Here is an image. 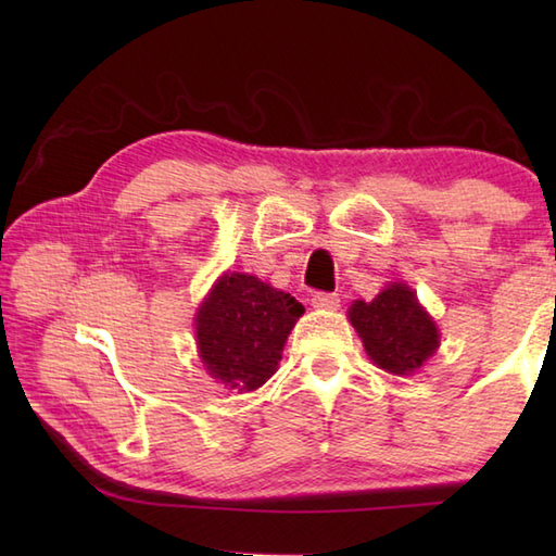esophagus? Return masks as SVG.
<instances>
[{
  "mask_svg": "<svg viewBox=\"0 0 556 556\" xmlns=\"http://www.w3.org/2000/svg\"><path fill=\"white\" fill-rule=\"evenodd\" d=\"M311 303H313V308H317V311H337L341 301H339V293L317 291V293H313Z\"/></svg>",
  "mask_w": 556,
  "mask_h": 556,
  "instance_id": "34e87169",
  "label": "esophagus"
}]
</instances>
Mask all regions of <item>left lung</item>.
<instances>
[{
    "label": "left lung",
    "instance_id": "8db88e82",
    "mask_svg": "<svg viewBox=\"0 0 556 556\" xmlns=\"http://www.w3.org/2000/svg\"><path fill=\"white\" fill-rule=\"evenodd\" d=\"M349 317L372 363L387 372L418 370L440 346L437 325L406 285L387 287L370 303L356 301Z\"/></svg>",
    "mask_w": 556,
    "mask_h": 556
}]
</instances>
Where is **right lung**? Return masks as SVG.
<instances>
[{
	"label": "right lung",
	"mask_w": 556,
	"mask_h": 556,
	"mask_svg": "<svg viewBox=\"0 0 556 556\" xmlns=\"http://www.w3.org/2000/svg\"><path fill=\"white\" fill-rule=\"evenodd\" d=\"M303 305L253 275H224L195 315L200 361L215 380L239 392L265 384L277 370Z\"/></svg>",
	"instance_id": "obj_1"
}]
</instances>
